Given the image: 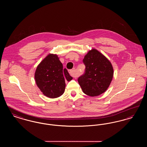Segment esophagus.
<instances>
[{
  "mask_svg": "<svg viewBox=\"0 0 147 147\" xmlns=\"http://www.w3.org/2000/svg\"><path fill=\"white\" fill-rule=\"evenodd\" d=\"M69 73L71 77H74V78H76L78 77V75L76 72L75 69H70L69 70Z\"/></svg>",
  "mask_w": 147,
  "mask_h": 147,
  "instance_id": "obj_1",
  "label": "esophagus"
}]
</instances>
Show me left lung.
Segmentation results:
<instances>
[{
    "label": "left lung",
    "instance_id": "obj_1",
    "mask_svg": "<svg viewBox=\"0 0 147 147\" xmlns=\"http://www.w3.org/2000/svg\"><path fill=\"white\" fill-rule=\"evenodd\" d=\"M83 62L84 74L78 79L84 94L96 96L104 93L112 81L113 69L111 62L98 50L92 49L85 56Z\"/></svg>",
    "mask_w": 147,
    "mask_h": 147
}]
</instances>
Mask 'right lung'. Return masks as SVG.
<instances>
[{
    "label": "right lung",
    "instance_id": "1",
    "mask_svg": "<svg viewBox=\"0 0 147 147\" xmlns=\"http://www.w3.org/2000/svg\"><path fill=\"white\" fill-rule=\"evenodd\" d=\"M36 83L42 93L49 98L61 96L65 90V80L69 82L73 78L57 55L49 54L37 66L35 71Z\"/></svg>",
    "mask_w": 147,
    "mask_h": 147
}]
</instances>
